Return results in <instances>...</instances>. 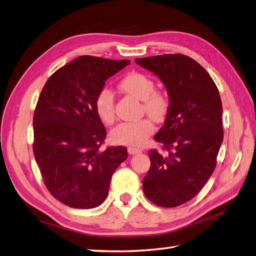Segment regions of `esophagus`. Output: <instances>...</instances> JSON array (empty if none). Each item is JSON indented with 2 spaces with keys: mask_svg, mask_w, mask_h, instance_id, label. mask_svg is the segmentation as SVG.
Returning <instances> with one entry per match:
<instances>
[{
  "mask_svg": "<svg viewBox=\"0 0 256 256\" xmlns=\"http://www.w3.org/2000/svg\"><path fill=\"white\" fill-rule=\"evenodd\" d=\"M128 152L130 154H136L142 152V150H138V148H134V147H128Z\"/></svg>",
  "mask_w": 256,
  "mask_h": 256,
  "instance_id": "34e87169",
  "label": "esophagus"
}]
</instances>
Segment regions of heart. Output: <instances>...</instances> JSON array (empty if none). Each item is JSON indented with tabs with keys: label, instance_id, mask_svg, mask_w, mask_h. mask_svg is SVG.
Listing matches in <instances>:
<instances>
[{
	"label": "heart",
	"instance_id": "1",
	"mask_svg": "<svg viewBox=\"0 0 256 256\" xmlns=\"http://www.w3.org/2000/svg\"><path fill=\"white\" fill-rule=\"evenodd\" d=\"M120 88L138 99L142 100L143 111L154 120L160 122L168 111V99L162 92L154 90V83L148 76L132 72L124 76L120 82ZM94 109L104 125H112L115 120L114 94L108 88L100 90L94 100ZM154 131V126L148 118L136 122H122L112 129L110 138L114 144L129 147H140Z\"/></svg>",
	"mask_w": 256,
	"mask_h": 256
}]
</instances>
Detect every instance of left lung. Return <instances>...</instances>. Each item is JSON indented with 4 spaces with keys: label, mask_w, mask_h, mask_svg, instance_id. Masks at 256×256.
<instances>
[{
    "label": "left lung",
    "mask_w": 256,
    "mask_h": 256,
    "mask_svg": "<svg viewBox=\"0 0 256 256\" xmlns=\"http://www.w3.org/2000/svg\"><path fill=\"white\" fill-rule=\"evenodd\" d=\"M156 74L168 95V111L154 136L168 152L150 150L143 180L147 198L176 207L194 198L212 176L223 141L222 102L214 80L198 62L182 54L136 58Z\"/></svg>",
    "instance_id": "obj_1"
}]
</instances>
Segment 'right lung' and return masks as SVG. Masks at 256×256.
<instances>
[{
  "label": "right lung",
  "instance_id": "add662e5",
  "mask_svg": "<svg viewBox=\"0 0 256 256\" xmlns=\"http://www.w3.org/2000/svg\"><path fill=\"white\" fill-rule=\"evenodd\" d=\"M128 64L129 60L79 56L50 76L38 98L34 156L46 187L69 207L104 203L113 173L128 157L124 146L100 150L106 132L94 109L106 79Z\"/></svg>",
  "mask_w": 256,
  "mask_h": 256
}]
</instances>
